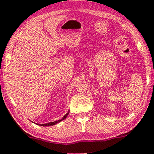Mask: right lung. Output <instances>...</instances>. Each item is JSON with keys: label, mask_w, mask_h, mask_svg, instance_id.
<instances>
[{"label": "right lung", "mask_w": 154, "mask_h": 154, "mask_svg": "<svg viewBox=\"0 0 154 154\" xmlns=\"http://www.w3.org/2000/svg\"><path fill=\"white\" fill-rule=\"evenodd\" d=\"M68 113H69V110H68V112L66 113V114L64 116H63V119H60V120H58V121H55V122H49V123H47V124H37V123H35V124H36L37 125L43 126V127H48V126H53V125H57V123H59V122H61V121H63V120H64V119H66V117H67V116L68 115ZM33 123H34V122H33Z\"/></svg>", "instance_id": "1"}]
</instances>
